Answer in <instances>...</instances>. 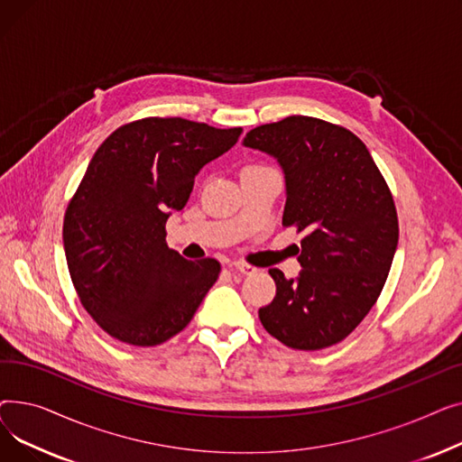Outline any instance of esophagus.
Here are the masks:
<instances>
[{"mask_svg": "<svg viewBox=\"0 0 462 462\" xmlns=\"http://www.w3.org/2000/svg\"><path fill=\"white\" fill-rule=\"evenodd\" d=\"M230 270L236 272V273H241V275H253V273H256V268H253V265L244 263V262H234L230 265Z\"/></svg>", "mask_w": 462, "mask_h": 462, "instance_id": "obj_1", "label": "esophagus"}]
</instances>
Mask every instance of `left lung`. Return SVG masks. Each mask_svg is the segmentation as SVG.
<instances>
[{
    "mask_svg": "<svg viewBox=\"0 0 462 462\" xmlns=\"http://www.w3.org/2000/svg\"><path fill=\"white\" fill-rule=\"evenodd\" d=\"M244 145L284 174V226L303 232L301 272L270 270L277 294L258 310L290 348L320 350L348 337L376 303L397 251L393 197L369 150L328 121L290 116L247 133Z\"/></svg>",
    "mask_w": 462,
    "mask_h": 462,
    "instance_id": "8db88e82",
    "label": "left lung"
}]
</instances>
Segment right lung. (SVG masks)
Here are the masks:
<instances>
[{"instance_id": "obj_1", "label": "right lung", "mask_w": 462, "mask_h": 462, "mask_svg": "<svg viewBox=\"0 0 462 462\" xmlns=\"http://www.w3.org/2000/svg\"><path fill=\"white\" fill-rule=\"evenodd\" d=\"M241 127L145 117L95 152L63 221L69 273L84 309L108 335L155 346L194 317L221 272L168 249L164 225L183 209L200 170L226 153Z\"/></svg>"}]
</instances>
